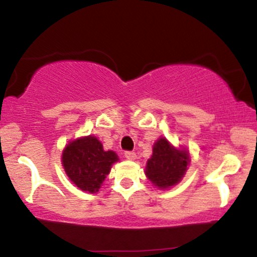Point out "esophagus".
<instances>
[{"mask_svg": "<svg viewBox=\"0 0 257 257\" xmlns=\"http://www.w3.org/2000/svg\"><path fill=\"white\" fill-rule=\"evenodd\" d=\"M125 158L127 160H136V153H134V152H125Z\"/></svg>", "mask_w": 257, "mask_h": 257, "instance_id": "34e87169", "label": "esophagus"}]
</instances>
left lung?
I'll list each match as a JSON object with an SVG mask.
<instances>
[{"label":"left lung","mask_w":257,"mask_h":257,"mask_svg":"<svg viewBox=\"0 0 257 257\" xmlns=\"http://www.w3.org/2000/svg\"><path fill=\"white\" fill-rule=\"evenodd\" d=\"M189 164L191 157L186 148H176L165 137H160L153 146L144 174L155 187L169 189L182 181Z\"/></svg>","instance_id":"8db88e82"}]
</instances>
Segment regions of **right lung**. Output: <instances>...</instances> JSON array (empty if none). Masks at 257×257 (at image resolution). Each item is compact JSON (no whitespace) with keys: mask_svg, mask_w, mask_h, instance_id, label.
<instances>
[{"mask_svg":"<svg viewBox=\"0 0 257 257\" xmlns=\"http://www.w3.org/2000/svg\"><path fill=\"white\" fill-rule=\"evenodd\" d=\"M116 161H119L116 153L104 151L102 142L91 135L70 141L62 154V165L69 180L88 193L99 192Z\"/></svg>","mask_w":257,"mask_h":257,"instance_id":"add662e5","label":"right lung"}]
</instances>
